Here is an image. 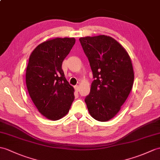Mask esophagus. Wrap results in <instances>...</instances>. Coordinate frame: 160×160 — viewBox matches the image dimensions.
<instances>
[{
  "label": "esophagus",
  "instance_id": "obj_1",
  "mask_svg": "<svg viewBox=\"0 0 160 160\" xmlns=\"http://www.w3.org/2000/svg\"><path fill=\"white\" fill-rule=\"evenodd\" d=\"M74 88H75V90L76 91H79V89H80V87L78 86V85H76L75 87H74Z\"/></svg>",
  "mask_w": 160,
  "mask_h": 160
}]
</instances>
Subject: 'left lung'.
<instances>
[{
  "mask_svg": "<svg viewBox=\"0 0 160 160\" xmlns=\"http://www.w3.org/2000/svg\"><path fill=\"white\" fill-rule=\"evenodd\" d=\"M79 40L94 78L85 103L95 120L109 121L121 110L132 88L134 73L131 58L111 37H85Z\"/></svg>",
  "mask_w": 160,
  "mask_h": 160,
  "instance_id": "obj_1",
  "label": "left lung"
}]
</instances>
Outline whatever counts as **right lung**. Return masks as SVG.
Here are the masks:
<instances>
[{
  "label": "right lung",
  "instance_id": "obj_1",
  "mask_svg": "<svg viewBox=\"0 0 160 160\" xmlns=\"http://www.w3.org/2000/svg\"><path fill=\"white\" fill-rule=\"evenodd\" d=\"M75 38H54L37 46L30 55L26 83L32 102L43 116L57 121L68 113L74 100L62 63L75 44Z\"/></svg>",
  "mask_w": 160,
  "mask_h": 160
}]
</instances>
